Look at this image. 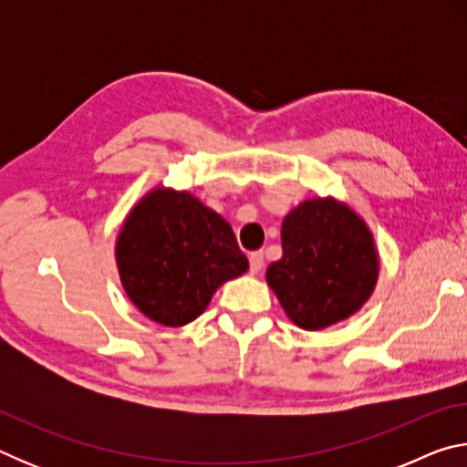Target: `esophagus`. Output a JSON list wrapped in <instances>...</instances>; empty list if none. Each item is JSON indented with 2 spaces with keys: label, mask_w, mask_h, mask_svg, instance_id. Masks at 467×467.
I'll use <instances>...</instances> for the list:
<instances>
[{
  "label": "esophagus",
  "mask_w": 467,
  "mask_h": 467,
  "mask_svg": "<svg viewBox=\"0 0 467 467\" xmlns=\"http://www.w3.org/2000/svg\"><path fill=\"white\" fill-rule=\"evenodd\" d=\"M262 267H264V253L262 251L251 253V255H249V272L257 274V272H262Z\"/></svg>",
  "instance_id": "1"
}]
</instances>
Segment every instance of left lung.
<instances>
[{"label":"left lung","instance_id":"1","mask_svg":"<svg viewBox=\"0 0 467 467\" xmlns=\"http://www.w3.org/2000/svg\"><path fill=\"white\" fill-rule=\"evenodd\" d=\"M379 253L370 228L334 197H311L282 223V259L265 272L290 321L306 331L352 317L373 295Z\"/></svg>","mask_w":467,"mask_h":467}]
</instances>
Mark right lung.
Returning <instances> with one entry per match:
<instances>
[{
	"label": "right lung",
	"mask_w": 467,
	"mask_h": 467,
	"mask_svg": "<svg viewBox=\"0 0 467 467\" xmlns=\"http://www.w3.org/2000/svg\"><path fill=\"white\" fill-rule=\"evenodd\" d=\"M125 295L161 326L200 317L224 282L249 270L231 224L189 192L154 187L133 205L115 243Z\"/></svg>",
	"instance_id": "add662e5"
}]
</instances>
